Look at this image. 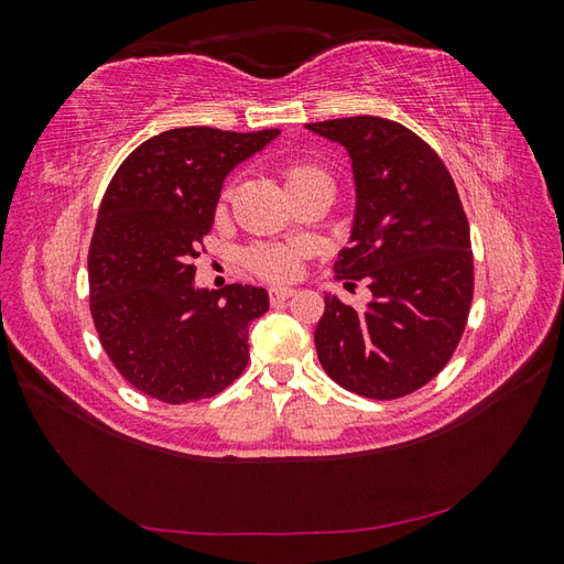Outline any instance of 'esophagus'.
Masks as SVG:
<instances>
[{"label": "esophagus", "mask_w": 564, "mask_h": 564, "mask_svg": "<svg viewBox=\"0 0 564 564\" xmlns=\"http://www.w3.org/2000/svg\"><path fill=\"white\" fill-rule=\"evenodd\" d=\"M294 296V289L292 286H272L270 289V301L272 303H280V301H286Z\"/></svg>", "instance_id": "esophagus-1"}]
</instances>
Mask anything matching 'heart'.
Returning <instances> with one entry per match:
<instances>
[{
  "instance_id": "b5f03b06",
  "label": "heart",
  "mask_w": 564,
  "mask_h": 564,
  "mask_svg": "<svg viewBox=\"0 0 564 564\" xmlns=\"http://www.w3.org/2000/svg\"><path fill=\"white\" fill-rule=\"evenodd\" d=\"M284 181H286V191L299 185H313V183H322L334 187L332 176L324 172L322 166L311 164V162H296L284 172ZM303 247L296 245H263L256 247L247 253V263L253 272H259L261 278L265 280H294L301 272V263H303Z\"/></svg>"
}]
</instances>
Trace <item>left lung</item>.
I'll use <instances>...</instances> for the list:
<instances>
[{
  "instance_id": "left-lung-1",
  "label": "left lung",
  "mask_w": 564,
  "mask_h": 564,
  "mask_svg": "<svg viewBox=\"0 0 564 564\" xmlns=\"http://www.w3.org/2000/svg\"><path fill=\"white\" fill-rule=\"evenodd\" d=\"M305 127L352 160L355 220L334 272L346 289L365 282L371 292L365 308L324 294L319 365L362 398L409 395L445 369L473 301L470 228L454 178L429 143L392 119Z\"/></svg>"
}]
</instances>
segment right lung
<instances>
[{
    "instance_id": "add662e5",
    "label": "right lung",
    "mask_w": 564,
    "mask_h": 564,
    "mask_svg": "<svg viewBox=\"0 0 564 564\" xmlns=\"http://www.w3.org/2000/svg\"><path fill=\"white\" fill-rule=\"evenodd\" d=\"M280 129L162 131L119 164L89 247L91 317L110 362L145 395L185 404L226 390L249 362L268 292L195 286V259L232 169Z\"/></svg>"
}]
</instances>
